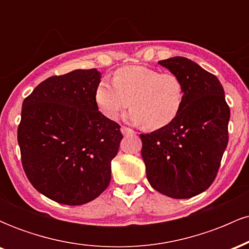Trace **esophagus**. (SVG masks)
<instances>
[{"label":"esophagus","mask_w":249,"mask_h":249,"mask_svg":"<svg viewBox=\"0 0 249 249\" xmlns=\"http://www.w3.org/2000/svg\"><path fill=\"white\" fill-rule=\"evenodd\" d=\"M121 131H122V133L124 134L125 137L133 136V134H134V131H133V130H131V128L126 127V126H122V127H121Z\"/></svg>","instance_id":"34e87169"}]
</instances>
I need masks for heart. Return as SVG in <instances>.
I'll use <instances>...</instances> for the list:
<instances>
[{
    "mask_svg": "<svg viewBox=\"0 0 249 249\" xmlns=\"http://www.w3.org/2000/svg\"><path fill=\"white\" fill-rule=\"evenodd\" d=\"M112 82L102 79L95 90L97 107L111 121L117 119L130 103L132 108L127 118L133 124L160 130L176 121L181 111L184 84L174 73L130 65L117 69Z\"/></svg>",
    "mask_w": 249,
    "mask_h": 249,
    "instance_id": "1",
    "label": "heart"
}]
</instances>
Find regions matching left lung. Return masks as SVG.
Segmentation results:
<instances>
[{"instance_id": "1", "label": "left lung", "mask_w": 249, "mask_h": 249, "mask_svg": "<svg viewBox=\"0 0 249 249\" xmlns=\"http://www.w3.org/2000/svg\"><path fill=\"white\" fill-rule=\"evenodd\" d=\"M181 79L185 98L176 121L141 134L146 177L154 190L187 199L212 185L228 142L230 107L215 76L185 57L159 61Z\"/></svg>"}]
</instances>
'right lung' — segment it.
<instances>
[{
  "label": "right lung",
  "mask_w": 249,
  "mask_h": 249,
  "mask_svg": "<svg viewBox=\"0 0 249 249\" xmlns=\"http://www.w3.org/2000/svg\"><path fill=\"white\" fill-rule=\"evenodd\" d=\"M102 73L73 70L39 83L22 104L17 141L34 187L63 205L87 204L107 190L121 126L98 111Z\"/></svg>",
  "instance_id": "right-lung-1"
}]
</instances>
